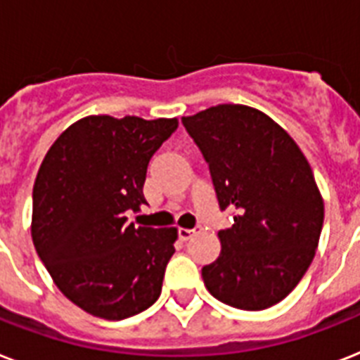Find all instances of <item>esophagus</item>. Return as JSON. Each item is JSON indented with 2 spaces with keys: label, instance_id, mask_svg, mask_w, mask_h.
Wrapping results in <instances>:
<instances>
[{
  "label": "esophagus",
  "instance_id": "esophagus-1",
  "mask_svg": "<svg viewBox=\"0 0 360 360\" xmlns=\"http://www.w3.org/2000/svg\"><path fill=\"white\" fill-rule=\"evenodd\" d=\"M198 230H200V228H194V230H186V228H179V230H177V237H179L181 240H188L192 236H194V233H196Z\"/></svg>",
  "mask_w": 360,
  "mask_h": 360
}]
</instances>
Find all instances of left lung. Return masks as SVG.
Returning a JSON list of instances; mask_svg holds the SVG:
<instances>
[{
    "label": "left lung",
    "instance_id": "1",
    "mask_svg": "<svg viewBox=\"0 0 360 360\" xmlns=\"http://www.w3.org/2000/svg\"><path fill=\"white\" fill-rule=\"evenodd\" d=\"M209 166L222 252L202 269L209 293L240 310H263L291 293L310 267L323 228L312 168L280 124L259 110L219 104L183 117Z\"/></svg>",
    "mask_w": 360,
    "mask_h": 360
}]
</instances>
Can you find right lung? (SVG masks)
<instances>
[{
	"label": "right lung",
	"instance_id": "obj_1",
	"mask_svg": "<svg viewBox=\"0 0 360 360\" xmlns=\"http://www.w3.org/2000/svg\"><path fill=\"white\" fill-rule=\"evenodd\" d=\"M177 120L89 115L53 141L33 186L31 237L61 293L97 318L143 312L162 291L175 228L127 224L149 160Z\"/></svg>",
	"mask_w": 360,
	"mask_h": 360
}]
</instances>
